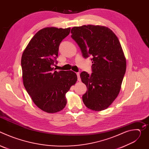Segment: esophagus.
Listing matches in <instances>:
<instances>
[{"label": "esophagus", "instance_id": "obj_1", "mask_svg": "<svg viewBox=\"0 0 149 149\" xmlns=\"http://www.w3.org/2000/svg\"><path fill=\"white\" fill-rule=\"evenodd\" d=\"M77 77H78V81H81V78H80V74L79 72H77Z\"/></svg>", "mask_w": 149, "mask_h": 149}]
</instances>
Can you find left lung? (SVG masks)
<instances>
[{"label": "left lung", "instance_id": "8db88e82", "mask_svg": "<svg viewBox=\"0 0 149 149\" xmlns=\"http://www.w3.org/2000/svg\"><path fill=\"white\" fill-rule=\"evenodd\" d=\"M71 38L84 58L91 57L92 74H80L87 86L82 95L86 107L94 111L107 109L118 96L126 70V60L118 39L109 28L83 25L71 29Z\"/></svg>", "mask_w": 149, "mask_h": 149}]
</instances>
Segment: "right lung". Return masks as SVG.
<instances>
[{
  "instance_id": "obj_1",
  "label": "right lung",
  "mask_w": 149,
  "mask_h": 149,
  "mask_svg": "<svg viewBox=\"0 0 149 149\" xmlns=\"http://www.w3.org/2000/svg\"><path fill=\"white\" fill-rule=\"evenodd\" d=\"M71 28H45L39 31L24 50L21 66L24 86L35 104L48 113L61 111L66 93L77 81L72 71H55L59 46Z\"/></svg>"
}]
</instances>
